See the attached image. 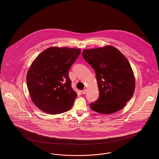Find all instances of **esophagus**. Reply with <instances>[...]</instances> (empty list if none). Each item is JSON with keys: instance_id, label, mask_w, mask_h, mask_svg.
<instances>
[{"instance_id": "esophagus-1", "label": "esophagus", "mask_w": 159, "mask_h": 159, "mask_svg": "<svg viewBox=\"0 0 159 159\" xmlns=\"http://www.w3.org/2000/svg\"><path fill=\"white\" fill-rule=\"evenodd\" d=\"M86 92V89H84L82 91V94H85Z\"/></svg>"}]
</instances>
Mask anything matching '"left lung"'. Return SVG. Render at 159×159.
Instances as JSON below:
<instances>
[{"mask_svg":"<svg viewBox=\"0 0 159 159\" xmlns=\"http://www.w3.org/2000/svg\"><path fill=\"white\" fill-rule=\"evenodd\" d=\"M83 58L95 72L99 98L90 104L91 109L101 114L120 110L132 97L135 80L128 59L116 48L85 49Z\"/></svg>","mask_w":159,"mask_h":159,"instance_id":"8db88e82","label":"left lung"}]
</instances>
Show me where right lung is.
Returning <instances> with one entry per match:
<instances>
[{
  "label": "right lung",
  "mask_w": 159,
  "mask_h": 159,
  "mask_svg": "<svg viewBox=\"0 0 159 159\" xmlns=\"http://www.w3.org/2000/svg\"><path fill=\"white\" fill-rule=\"evenodd\" d=\"M81 50L51 47L40 53L27 75V85L33 103L51 114L66 112L73 105L77 93L71 88L68 73Z\"/></svg>",
  "instance_id": "right-lung-1"
}]
</instances>
